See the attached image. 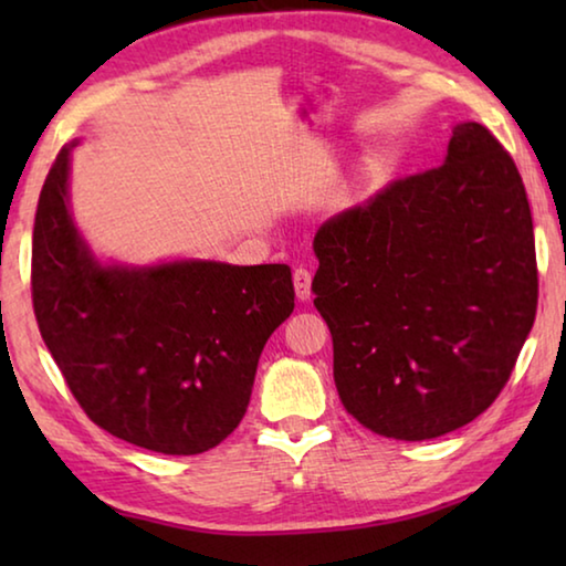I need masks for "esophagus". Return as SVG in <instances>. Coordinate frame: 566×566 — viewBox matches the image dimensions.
<instances>
[{
	"instance_id": "34e87169",
	"label": "esophagus",
	"mask_w": 566,
	"mask_h": 566,
	"mask_svg": "<svg viewBox=\"0 0 566 566\" xmlns=\"http://www.w3.org/2000/svg\"><path fill=\"white\" fill-rule=\"evenodd\" d=\"M294 292L302 302L312 296V272L306 266H296L294 270Z\"/></svg>"
}]
</instances>
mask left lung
I'll list each match as a JSON object with an SVG mask.
<instances>
[{"mask_svg":"<svg viewBox=\"0 0 566 566\" xmlns=\"http://www.w3.org/2000/svg\"><path fill=\"white\" fill-rule=\"evenodd\" d=\"M314 306L344 409L405 442L469 424L500 397L536 317L520 169L476 122L444 165L395 179L317 229Z\"/></svg>","mask_w":566,"mask_h":566,"instance_id":"left-lung-1","label":"left lung"}]
</instances>
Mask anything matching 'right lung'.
Listing matches in <instances>:
<instances>
[{"label": "right lung", "mask_w": 566, "mask_h": 566, "mask_svg": "<svg viewBox=\"0 0 566 566\" xmlns=\"http://www.w3.org/2000/svg\"><path fill=\"white\" fill-rule=\"evenodd\" d=\"M72 147L56 155L34 217L42 339L94 424L151 452L202 454L244 417L264 344L294 312L292 270L99 266L66 207Z\"/></svg>", "instance_id": "1"}]
</instances>
